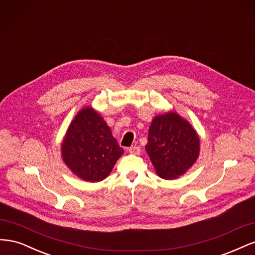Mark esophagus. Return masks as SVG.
<instances>
[{"instance_id":"34e87169","label":"esophagus","mask_w":255,"mask_h":255,"mask_svg":"<svg viewBox=\"0 0 255 255\" xmlns=\"http://www.w3.org/2000/svg\"><path fill=\"white\" fill-rule=\"evenodd\" d=\"M128 152L138 155V154L140 153V148L138 145H132V146H129V148H128Z\"/></svg>"}]
</instances>
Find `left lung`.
<instances>
[{"mask_svg": "<svg viewBox=\"0 0 255 255\" xmlns=\"http://www.w3.org/2000/svg\"><path fill=\"white\" fill-rule=\"evenodd\" d=\"M199 149L196 130L177 114L168 113L153 119L145 151L160 177L182 175L198 158Z\"/></svg>", "mask_w": 255, "mask_h": 255, "instance_id": "8db88e82", "label": "left lung"}]
</instances>
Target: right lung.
<instances>
[{
    "mask_svg": "<svg viewBox=\"0 0 255 255\" xmlns=\"http://www.w3.org/2000/svg\"><path fill=\"white\" fill-rule=\"evenodd\" d=\"M61 153L73 173L85 181L99 182L111 173L123 150L103 118L87 107L69 127Z\"/></svg>",
    "mask_w": 255,
    "mask_h": 255,
    "instance_id": "add662e5",
    "label": "right lung"
}]
</instances>
